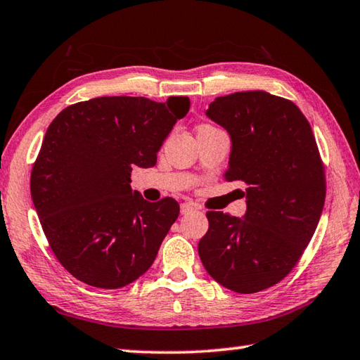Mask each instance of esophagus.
Returning a JSON list of instances; mask_svg holds the SVG:
<instances>
[{
    "mask_svg": "<svg viewBox=\"0 0 360 360\" xmlns=\"http://www.w3.org/2000/svg\"><path fill=\"white\" fill-rule=\"evenodd\" d=\"M193 210H195V206H193L192 202H182V204H181V214H182V215L193 212Z\"/></svg>",
    "mask_w": 360,
    "mask_h": 360,
    "instance_id": "esophagus-1",
    "label": "esophagus"
}]
</instances>
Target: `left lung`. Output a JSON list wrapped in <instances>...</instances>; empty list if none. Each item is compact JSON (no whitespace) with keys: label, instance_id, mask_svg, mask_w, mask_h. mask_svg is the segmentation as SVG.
Segmentation results:
<instances>
[{"label":"left lung","instance_id":"8db88e82","mask_svg":"<svg viewBox=\"0 0 360 360\" xmlns=\"http://www.w3.org/2000/svg\"><path fill=\"white\" fill-rule=\"evenodd\" d=\"M206 115L228 131L224 178L243 181V218L207 212L198 252L218 284L256 293L278 284L311 242L326 198L311 124L292 101L262 90L218 96Z\"/></svg>","mask_w":360,"mask_h":360}]
</instances>
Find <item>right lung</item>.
Masks as SVG:
<instances>
[{"label": "right lung", "instance_id": "obj_1", "mask_svg": "<svg viewBox=\"0 0 360 360\" xmlns=\"http://www.w3.org/2000/svg\"><path fill=\"white\" fill-rule=\"evenodd\" d=\"M188 109L187 96H101L68 105L48 126L31 196L49 246L76 279L120 288L153 265L179 204L143 200L131 188V172L156 165Z\"/></svg>", "mask_w": 360, "mask_h": 360}]
</instances>
